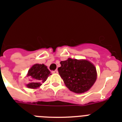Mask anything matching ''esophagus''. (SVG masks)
I'll list each match as a JSON object with an SVG mask.
<instances>
[{"label":"esophagus","mask_w":122,"mask_h":122,"mask_svg":"<svg viewBox=\"0 0 122 122\" xmlns=\"http://www.w3.org/2000/svg\"><path fill=\"white\" fill-rule=\"evenodd\" d=\"M52 73H53V74H57V73H58V70H54V71H52Z\"/></svg>","instance_id":"esophagus-1"}]
</instances>
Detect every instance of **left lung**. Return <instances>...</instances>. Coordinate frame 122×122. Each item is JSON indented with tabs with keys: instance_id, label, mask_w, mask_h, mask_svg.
Here are the masks:
<instances>
[{
	"instance_id": "1",
	"label": "left lung",
	"mask_w": 122,
	"mask_h": 122,
	"mask_svg": "<svg viewBox=\"0 0 122 122\" xmlns=\"http://www.w3.org/2000/svg\"><path fill=\"white\" fill-rule=\"evenodd\" d=\"M58 68L60 77L70 91L82 93L91 88L97 79L96 68L86 60L69 58L60 62Z\"/></svg>"
}]
</instances>
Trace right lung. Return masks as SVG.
Segmentation results:
<instances>
[{
    "label": "right lung",
    "instance_id": "add662e5",
    "mask_svg": "<svg viewBox=\"0 0 122 122\" xmlns=\"http://www.w3.org/2000/svg\"><path fill=\"white\" fill-rule=\"evenodd\" d=\"M51 73L47 66L44 64H35L28 71L27 76L32 79L31 82L27 84L30 89H36L45 82Z\"/></svg>",
    "mask_w": 122,
    "mask_h": 122
}]
</instances>
